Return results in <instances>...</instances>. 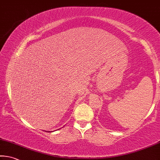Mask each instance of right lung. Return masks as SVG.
<instances>
[{
	"mask_svg": "<svg viewBox=\"0 0 160 160\" xmlns=\"http://www.w3.org/2000/svg\"><path fill=\"white\" fill-rule=\"evenodd\" d=\"M48 132H50V131H48Z\"/></svg>",
	"mask_w": 160,
	"mask_h": 160,
	"instance_id": "right-lung-1",
	"label": "right lung"
}]
</instances>
